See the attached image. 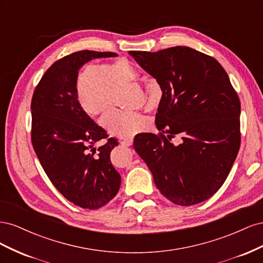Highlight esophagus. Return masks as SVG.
I'll return each mask as SVG.
<instances>
[{"label": "esophagus", "mask_w": 263, "mask_h": 263, "mask_svg": "<svg viewBox=\"0 0 263 263\" xmlns=\"http://www.w3.org/2000/svg\"><path fill=\"white\" fill-rule=\"evenodd\" d=\"M133 142H134V139L130 138V139L124 140V141L122 142V145H123L124 147H130V146H133Z\"/></svg>", "instance_id": "34e87169"}]
</instances>
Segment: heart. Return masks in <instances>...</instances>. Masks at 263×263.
Wrapping results in <instances>:
<instances>
[{"instance_id":"heart-1","label":"heart","mask_w":263,"mask_h":263,"mask_svg":"<svg viewBox=\"0 0 263 263\" xmlns=\"http://www.w3.org/2000/svg\"><path fill=\"white\" fill-rule=\"evenodd\" d=\"M137 71L124 58L104 61L99 65L82 66L76 74L74 94L82 112L92 121L101 119L106 128L117 136L132 138L147 133L153 127L148 117L140 114H126L123 108L122 91L137 79ZM164 90L160 81L149 78L147 81L146 108L155 110L161 105Z\"/></svg>"}]
</instances>
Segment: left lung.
Here are the masks:
<instances>
[{
    "instance_id": "8db88e82",
    "label": "left lung",
    "mask_w": 263,
    "mask_h": 263,
    "mask_svg": "<svg viewBox=\"0 0 263 263\" xmlns=\"http://www.w3.org/2000/svg\"><path fill=\"white\" fill-rule=\"evenodd\" d=\"M115 52L81 50L52 63L31 99V141L47 176L67 200L82 209L98 210L113 200L121 174L109 155L118 141L87 117L74 94L76 74L93 59L117 57Z\"/></svg>"
}]
</instances>
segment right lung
Listing matches in <instances>:
<instances>
[{
  "mask_svg": "<svg viewBox=\"0 0 263 263\" xmlns=\"http://www.w3.org/2000/svg\"><path fill=\"white\" fill-rule=\"evenodd\" d=\"M128 53L163 86L156 126L170 138L139 134L135 150L169 201L191 206L209 200L224 184L240 147V102L226 71L190 47ZM173 137L178 145L170 141Z\"/></svg>",
  "mask_w": 263,
  "mask_h": 263,
  "instance_id": "1",
  "label": "right lung"
}]
</instances>
